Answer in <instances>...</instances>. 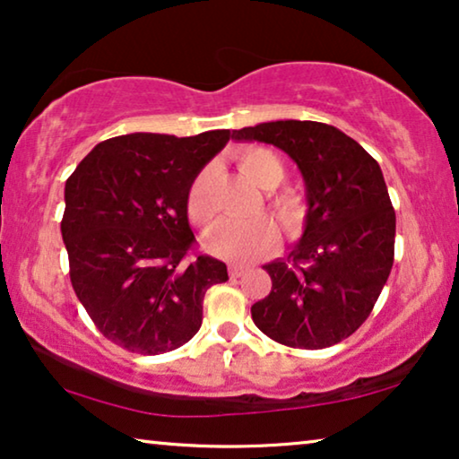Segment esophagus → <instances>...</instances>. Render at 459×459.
<instances>
[{"mask_svg":"<svg viewBox=\"0 0 459 459\" xmlns=\"http://www.w3.org/2000/svg\"><path fill=\"white\" fill-rule=\"evenodd\" d=\"M245 273L243 266H238V264H229V276L230 279H241Z\"/></svg>","mask_w":459,"mask_h":459,"instance_id":"esophagus-1","label":"esophagus"}]
</instances>
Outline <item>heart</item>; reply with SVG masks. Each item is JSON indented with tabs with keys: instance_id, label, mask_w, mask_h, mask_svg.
Instances as JSON below:
<instances>
[{
	"instance_id": "1",
	"label": "heart",
	"mask_w": 459,
	"mask_h": 459,
	"mask_svg": "<svg viewBox=\"0 0 459 459\" xmlns=\"http://www.w3.org/2000/svg\"><path fill=\"white\" fill-rule=\"evenodd\" d=\"M235 162L251 183L262 189H274L285 178V164L273 150L266 147H245L237 152ZM210 183L212 170L204 168L197 177L191 180L186 191V214L197 227H205L214 216V205L210 202ZM268 205L281 222L282 230L289 237L299 235L307 221L306 197L295 189H281L268 193ZM281 232L273 218L262 214L251 221L218 222L204 238L205 249L214 255H221L230 262H247L254 257L268 254L279 245Z\"/></svg>"
}]
</instances>
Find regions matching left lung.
<instances>
[{
  "label": "left lung",
  "mask_w": 459,
  "mask_h": 459,
  "mask_svg": "<svg viewBox=\"0 0 459 459\" xmlns=\"http://www.w3.org/2000/svg\"><path fill=\"white\" fill-rule=\"evenodd\" d=\"M232 139L279 147L306 183V229L287 262L264 266L273 291L251 306V318L287 347L339 343L364 325L393 268L395 210L383 170L325 122H262L232 131Z\"/></svg>",
  "instance_id": "obj_1"
}]
</instances>
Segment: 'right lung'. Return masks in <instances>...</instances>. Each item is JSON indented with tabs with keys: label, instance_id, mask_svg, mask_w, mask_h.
I'll return each instance as SVG.
<instances>
[{
	"label": "right lung",
	"instance_id": "1",
	"mask_svg": "<svg viewBox=\"0 0 459 459\" xmlns=\"http://www.w3.org/2000/svg\"><path fill=\"white\" fill-rule=\"evenodd\" d=\"M230 131L195 137L131 133L101 141L64 189L62 238L70 282L103 337L158 356L193 339L204 297L227 282V264L191 257L186 191L229 143Z\"/></svg>",
	"mask_w": 459,
	"mask_h": 459
}]
</instances>
